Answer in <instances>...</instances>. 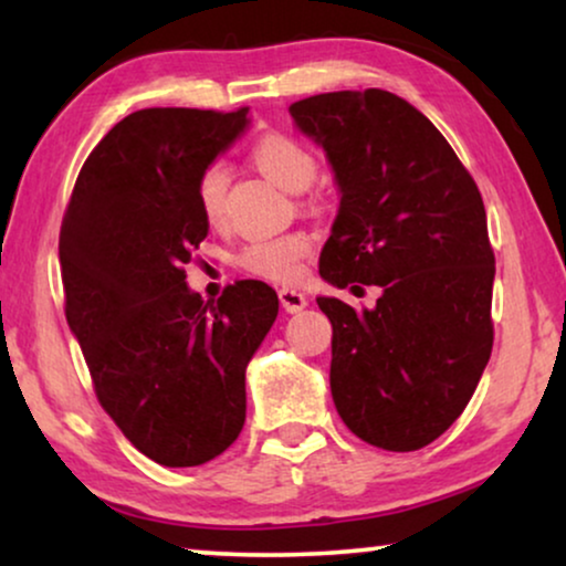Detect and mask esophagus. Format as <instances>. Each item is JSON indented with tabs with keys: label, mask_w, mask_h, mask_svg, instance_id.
<instances>
[{
	"label": "esophagus",
	"mask_w": 566,
	"mask_h": 566,
	"mask_svg": "<svg viewBox=\"0 0 566 566\" xmlns=\"http://www.w3.org/2000/svg\"><path fill=\"white\" fill-rule=\"evenodd\" d=\"M277 298H281V306L289 314H298L301 308H306V304H308L306 293L293 291V289H281V291H277Z\"/></svg>",
	"instance_id": "esophagus-1"
}]
</instances>
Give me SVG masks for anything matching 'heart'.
<instances>
[{
    "label": "heart",
    "mask_w": 566,
    "mask_h": 566,
    "mask_svg": "<svg viewBox=\"0 0 566 566\" xmlns=\"http://www.w3.org/2000/svg\"><path fill=\"white\" fill-rule=\"evenodd\" d=\"M252 161L262 175L289 192H304L316 180L319 161L298 138L285 134H265L252 146ZM229 172L221 161H211L200 169L196 180V203L211 227L227 219ZM312 252V239L306 234H285L252 239L242 250L244 270L273 283H296L304 275V260Z\"/></svg>",
    "instance_id": "obj_1"
}]
</instances>
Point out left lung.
<instances>
[{"mask_svg":"<svg viewBox=\"0 0 566 566\" xmlns=\"http://www.w3.org/2000/svg\"><path fill=\"white\" fill-rule=\"evenodd\" d=\"M289 113L339 192L319 275L381 289L374 308L316 298L332 322V399L360 440L417 451L459 420L492 353L482 196L443 134L391 92H327Z\"/></svg>","mask_w":566,"mask_h":566,"instance_id":"1","label":"left lung"}]
</instances>
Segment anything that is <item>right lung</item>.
I'll return each instance as SVG.
<instances>
[{
    "label": "right lung",
    "instance_id": "add662e5",
    "mask_svg": "<svg viewBox=\"0 0 566 566\" xmlns=\"http://www.w3.org/2000/svg\"><path fill=\"white\" fill-rule=\"evenodd\" d=\"M247 126V107L130 113L84 161L61 223L66 322L99 405L161 467H200L239 438L247 366L277 316L262 281L203 301L182 270L208 234L200 169Z\"/></svg>",
    "mask_w": 566,
    "mask_h": 566
}]
</instances>
